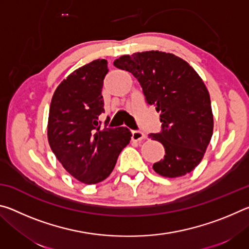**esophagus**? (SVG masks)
Returning <instances> with one entry per match:
<instances>
[{"mask_svg":"<svg viewBox=\"0 0 249 249\" xmlns=\"http://www.w3.org/2000/svg\"><path fill=\"white\" fill-rule=\"evenodd\" d=\"M146 135L141 132V130H133L132 132V140L135 142H141L142 140H145Z\"/></svg>","mask_w":249,"mask_h":249,"instance_id":"1","label":"esophagus"}]
</instances>
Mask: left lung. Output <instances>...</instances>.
Here are the masks:
<instances>
[{
	"label": "left lung",
	"instance_id": "obj_1",
	"mask_svg": "<svg viewBox=\"0 0 249 249\" xmlns=\"http://www.w3.org/2000/svg\"><path fill=\"white\" fill-rule=\"evenodd\" d=\"M114 66L138 80L146 102L160 112L161 132L149 137L161 142L166 155L154 170L166 178L191 172L213 134L210 94L200 75L183 59L158 50L125 54Z\"/></svg>",
	"mask_w": 249,
	"mask_h": 249
}]
</instances>
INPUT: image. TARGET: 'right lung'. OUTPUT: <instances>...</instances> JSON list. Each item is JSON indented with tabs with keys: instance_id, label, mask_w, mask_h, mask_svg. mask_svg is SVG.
I'll return each mask as SVG.
<instances>
[{
	"instance_id": "obj_1",
	"label": "right lung",
	"mask_w": 249,
	"mask_h": 249,
	"mask_svg": "<svg viewBox=\"0 0 249 249\" xmlns=\"http://www.w3.org/2000/svg\"><path fill=\"white\" fill-rule=\"evenodd\" d=\"M107 72L105 59L74 70L57 87L49 107L50 148L65 169L86 184L99 183L111 175L132 136L126 127L101 128Z\"/></svg>"
}]
</instances>
